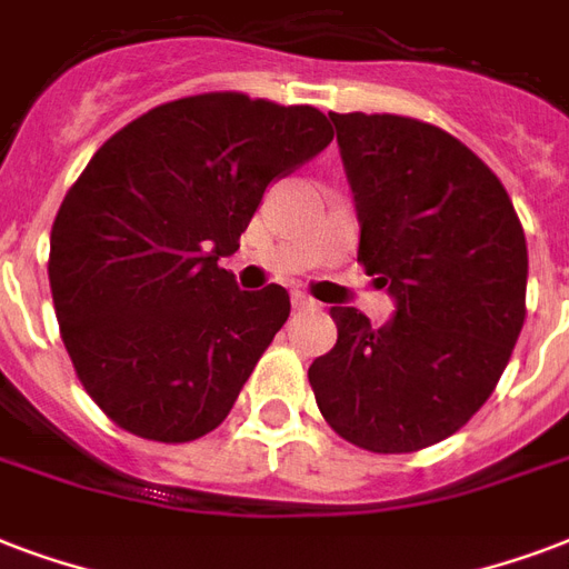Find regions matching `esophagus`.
Segmentation results:
<instances>
[{"label": "esophagus", "mask_w": 569, "mask_h": 569, "mask_svg": "<svg viewBox=\"0 0 569 569\" xmlns=\"http://www.w3.org/2000/svg\"><path fill=\"white\" fill-rule=\"evenodd\" d=\"M293 309H318V302L306 293H293Z\"/></svg>", "instance_id": "esophagus-1"}]
</instances>
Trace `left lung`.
<instances>
[{
    "label": "left lung",
    "instance_id": "obj_1",
    "mask_svg": "<svg viewBox=\"0 0 569 569\" xmlns=\"http://www.w3.org/2000/svg\"><path fill=\"white\" fill-rule=\"evenodd\" d=\"M360 221L357 260L396 302L383 327L332 306L311 362L323 420L371 452L450 438L489 399L525 323L528 246L501 179L420 119L330 113Z\"/></svg>",
    "mask_w": 569,
    "mask_h": 569
}]
</instances>
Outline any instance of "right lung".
I'll list each match as a JSON object with an SVG mask.
<instances>
[{
	"mask_svg": "<svg viewBox=\"0 0 569 569\" xmlns=\"http://www.w3.org/2000/svg\"><path fill=\"white\" fill-rule=\"evenodd\" d=\"M327 117L239 92L149 110L98 149L50 230V290L80 383L147 441H194L284 327L281 284L219 267L263 191L330 147Z\"/></svg>",
	"mask_w": 569,
	"mask_h": 569,
	"instance_id": "1",
	"label": "right lung"
}]
</instances>
